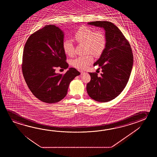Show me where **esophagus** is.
<instances>
[{
  "label": "esophagus",
  "mask_w": 157,
  "mask_h": 157,
  "mask_svg": "<svg viewBox=\"0 0 157 157\" xmlns=\"http://www.w3.org/2000/svg\"><path fill=\"white\" fill-rule=\"evenodd\" d=\"M80 72H81V75L85 73V72H83V71H80Z\"/></svg>",
  "instance_id": "obj_1"
}]
</instances>
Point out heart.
<instances>
[{
  "label": "heart",
  "instance_id": "b5f03b06",
  "mask_svg": "<svg viewBox=\"0 0 157 157\" xmlns=\"http://www.w3.org/2000/svg\"><path fill=\"white\" fill-rule=\"evenodd\" d=\"M75 40L78 43L84 44L86 53H91L98 56L103 53L106 45V39L102 31L94 30L86 26H82L75 33ZM63 48L65 54L72 56L74 53V44L71 40H66ZM93 61L91 54L76 57L72 60V65L78 70H85Z\"/></svg>",
  "mask_w": 157,
  "mask_h": 157
}]
</instances>
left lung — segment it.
Returning <instances> with one entry per match:
<instances>
[{"instance_id":"8db88e82","label":"left lung","mask_w":157,"mask_h":157,"mask_svg":"<svg viewBox=\"0 0 157 157\" xmlns=\"http://www.w3.org/2000/svg\"><path fill=\"white\" fill-rule=\"evenodd\" d=\"M88 25L103 28L106 45L100 58L94 64L101 68L100 76L89 73L87 84L89 97L99 102H107L118 97L126 86L133 66V54L130 45L122 33L113 23L94 21Z\"/></svg>"}]
</instances>
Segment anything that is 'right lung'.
<instances>
[{
    "label": "right lung",
    "mask_w": 157,
    "mask_h": 157,
    "mask_svg": "<svg viewBox=\"0 0 157 157\" xmlns=\"http://www.w3.org/2000/svg\"><path fill=\"white\" fill-rule=\"evenodd\" d=\"M64 36L58 27L46 25L33 33L24 47V78L33 95L47 103L63 99L72 80L80 75L74 68H70L63 75L55 72L57 67H68L63 48Z\"/></svg>",
    "instance_id": "obj_1"
}]
</instances>
